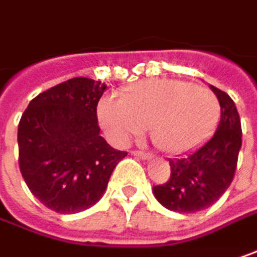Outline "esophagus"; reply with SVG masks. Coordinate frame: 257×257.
I'll return each instance as SVG.
<instances>
[{
    "instance_id": "esophagus-1",
    "label": "esophagus",
    "mask_w": 257,
    "mask_h": 257,
    "mask_svg": "<svg viewBox=\"0 0 257 257\" xmlns=\"http://www.w3.org/2000/svg\"><path fill=\"white\" fill-rule=\"evenodd\" d=\"M133 153V156L136 158H139V159H142V161H148L152 158V155L150 153H145V152H132Z\"/></svg>"
}]
</instances>
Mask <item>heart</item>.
I'll return each instance as SVG.
<instances>
[{"label": "heart", "mask_w": 257, "mask_h": 257, "mask_svg": "<svg viewBox=\"0 0 257 257\" xmlns=\"http://www.w3.org/2000/svg\"><path fill=\"white\" fill-rule=\"evenodd\" d=\"M108 137L124 145L149 125L153 145L166 155H182L211 135L220 102L208 88L178 79H148L121 91L120 99L104 96L96 108Z\"/></svg>", "instance_id": "1"}]
</instances>
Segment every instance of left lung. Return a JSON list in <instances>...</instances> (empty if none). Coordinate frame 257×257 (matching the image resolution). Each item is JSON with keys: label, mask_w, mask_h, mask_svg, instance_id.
<instances>
[{"label": "left lung", "mask_w": 257, "mask_h": 257, "mask_svg": "<svg viewBox=\"0 0 257 257\" xmlns=\"http://www.w3.org/2000/svg\"><path fill=\"white\" fill-rule=\"evenodd\" d=\"M215 94L221 118L210 140L198 149L169 159L171 178L153 186V195L175 212L202 211L212 205L230 186L241 148V124L234 101L210 85Z\"/></svg>", "instance_id": "8db88e82"}]
</instances>
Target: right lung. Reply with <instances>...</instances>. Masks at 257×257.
<instances>
[{"mask_svg": "<svg viewBox=\"0 0 257 257\" xmlns=\"http://www.w3.org/2000/svg\"><path fill=\"white\" fill-rule=\"evenodd\" d=\"M107 85L72 78L33 98L19 124V163L32 194L60 214L84 211L104 195L127 152L99 136L96 105Z\"/></svg>", "mask_w": 257, "mask_h": 257, "instance_id": "obj_1", "label": "right lung"}]
</instances>
